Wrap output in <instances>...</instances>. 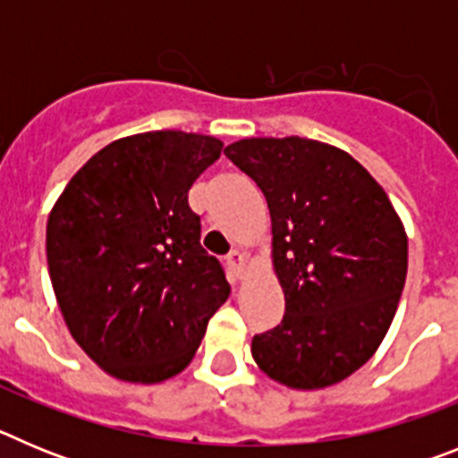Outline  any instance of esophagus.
Segmentation results:
<instances>
[{
    "instance_id": "34e87169",
    "label": "esophagus",
    "mask_w": 458,
    "mask_h": 458,
    "mask_svg": "<svg viewBox=\"0 0 458 458\" xmlns=\"http://www.w3.org/2000/svg\"><path fill=\"white\" fill-rule=\"evenodd\" d=\"M226 268L232 270L233 277L242 279V275H245V254L241 252L229 254V257H226Z\"/></svg>"
}]
</instances>
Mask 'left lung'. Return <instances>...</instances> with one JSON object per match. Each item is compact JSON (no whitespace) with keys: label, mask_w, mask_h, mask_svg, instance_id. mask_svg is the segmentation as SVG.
I'll list each match as a JSON object with an SVG mask.
<instances>
[{"label":"left lung","mask_w":458,"mask_h":458,"mask_svg":"<svg viewBox=\"0 0 458 458\" xmlns=\"http://www.w3.org/2000/svg\"><path fill=\"white\" fill-rule=\"evenodd\" d=\"M225 156L264 192L284 318L252 358L291 390L337 386L390 330L406 284L408 236L386 190L342 148L307 137H248Z\"/></svg>","instance_id":"left-lung-1"}]
</instances>
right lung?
Masks as SVG:
<instances>
[{
    "label": "right lung",
    "mask_w": 458,
    "mask_h": 458,
    "mask_svg": "<svg viewBox=\"0 0 458 458\" xmlns=\"http://www.w3.org/2000/svg\"><path fill=\"white\" fill-rule=\"evenodd\" d=\"M222 147L183 131L121 137L89 157L52 206L46 250L56 305L105 374L141 386L174 378L229 298L188 206Z\"/></svg>",
    "instance_id": "add662e5"
}]
</instances>
